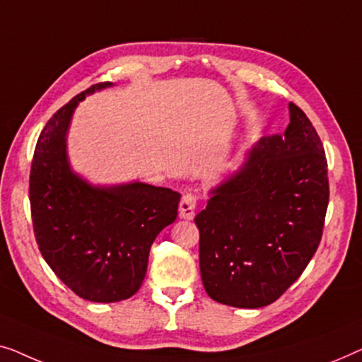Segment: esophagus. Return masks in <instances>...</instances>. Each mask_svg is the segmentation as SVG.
<instances>
[{
	"instance_id": "34e87169",
	"label": "esophagus",
	"mask_w": 362,
	"mask_h": 362,
	"mask_svg": "<svg viewBox=\"0 0 362 362\" xmlns=\"http://www.w3.org/2000/svg\"><path fill=\"white\" fill-rule=\"evenodd\" d=\"M197 203H198V198L197 195H192V193H188V195L182 198L180 206H179V216L182 220H193V216H195Z\"/></svg>"
}]
</instances>
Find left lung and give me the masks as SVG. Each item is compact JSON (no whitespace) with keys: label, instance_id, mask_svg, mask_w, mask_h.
Here are the masks:
<instances>
[{"label":"left lung","instance_id":"1","mask_svg":"<svg viewBox=\"0 0 362 362\" xmlns=\"http://www.w3.org/2000/svg\"><path fill=\"white\" fill-rule=\"evenodd\" d=\"M284 134L264 136L241 170L211 192L195 216L206 293L259 308L302 276L322 241L328 162L312 121L290 103Z\"/></svg>","mask_w":362,"mask_h":362}]
</instances>
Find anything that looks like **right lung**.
<instances>
[{"instance_id": "right-lung-1", "label": "right lung", "mask_w": 362, "mask_h": 362, "mask_svg": "<svg viewBox=\"0 0 362 362\" xmlns=\"http://www.w3.org/2000/svg\"><path fill=\"white\" fill-rule=\"evenodd\" d=\"M101 81L74 96L47 121L35 144L29 202L35 243L60 281L90 302H119L144 281L152 243L177 218L180 193L128 183L91 187L69 167L65 134L78 101Z\"/></svg>"}]
</instances>
